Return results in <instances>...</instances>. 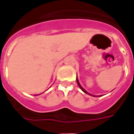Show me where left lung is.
<instances>
[{
    "mask_svg": "<svg viewBox=\"0 0 134 134\" xmlns=\"http://www.w3.org/2000/svg\"><path fill=\"white\" fill-rule=\"evenodd\" d=\"M76 82H77V84H78V85H79V87H80V89H81L82 91H83L84 93H86V94H88V95L93 96V97H100V96H102V95H98V96H97V95H94V94H91V93H88V92H87V91H86V90H85V88H84L83 87H82V86H81V85H80V82H79V79H78L77 76H76Z\"/></svg>",
    "mask_w": 134,
    "mask_h": 134,
    "instance_id": "left-lung-1",
    "label": "left lung"
}]
</instances>
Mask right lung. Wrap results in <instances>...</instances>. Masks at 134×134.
<instances>
[{
    "mask_svg": "<svg viewBox=\"0 0 134 134\" xmlns=\"http://www.w3.org/2000/svg\"><path fill=\"white\" fill-rule=\"evenodd\" d=\"M42 93H41V94H42ZM36 95H39V94H36Z\"/></svg>",
    "mask_w": 134,
    "mask_h": 134,
    "instance_id": "obj_1",
    "label": "right lung"
}]
</instances>
